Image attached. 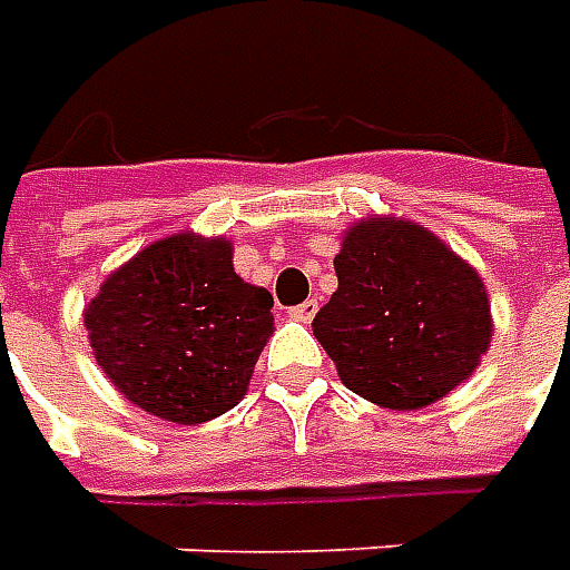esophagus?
<instances>
[{"instance_id":"esophagus-1","label":"esophagus","mask_w":570,"mask_h":570,"mask_svg":"<svg viewBox=\"0 0 570 570\" xmlns=\"http://www.w3.org/2000/svg\"><path fill=\"white\" fill-rule=\"evenodd\" d=\"M314 314H317V298H308V302H302L296 308H289V317L302 321V324H312Z\"/></svg>"}]
</instances>
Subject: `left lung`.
<instances>
[{
	"instance_id": "8db88e82",
	"label": "left lung",
	"mask_w": 570,
	"mask_h": 570,
	"mask_svg": "<svg viewBox=\"0 0 570 570\" xmlns=\"http://www.w3.org/2000/svg\"><path fill=\"white\" fill-rule=\"evenodd\" d=\"M333 268L340 286L312 330L354 395L420 410L479 370L493 336L488 286L420 222H352Z\"/></svg>"
}]
</instances>
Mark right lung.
<instances>
[{"instance_id":"1","label":"right lung","mask_w":570,"mask_h":570,"mask_svg":"<svg viewBox=\"0 0 570 570\" xmlns=\"http://www.w3.org/2000/svg\"><path fill=\"white\" fill-rule=\"evenodd\" d=\"M274 298L234 272L228 237L178 230L105 277L82 312L119 395L169 423H209L244 401Z\"/></svg>"}]
</instances>
